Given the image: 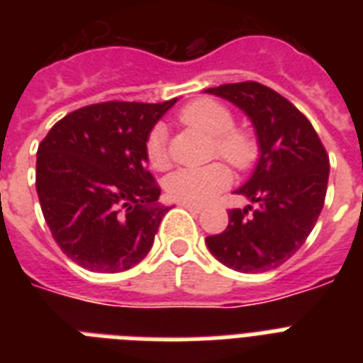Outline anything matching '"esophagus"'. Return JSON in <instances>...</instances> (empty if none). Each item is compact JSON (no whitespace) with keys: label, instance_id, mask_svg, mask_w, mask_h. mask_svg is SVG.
<instances>
[{"label":"esophagus","instance_id":"1","mask_svg":"<svg viewBox=\"0 0 363 363\" xmlns=\"http://www.w3.org/2000/svg\"><path fill=\"white\" fill-rule=\"evenodd\" d=\"M181 207H184V209H188V211H192V213H201V211H203V207H201V205H196V203H184V201H181Z\"/></svg>","mask_w":363,"mask_h":363}]
</instances>
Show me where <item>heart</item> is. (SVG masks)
<instances>
[{"label":"heart","instance_id":"1","mask_svg":"<svg viewBox=\"0 0 363 363\" xmlns=\"http://www.w3.org/2000/svg\"><path fill=\"white\" fill-rule=\"evenodd\" d=\"M182 124L192 125L213 137V154H218L238 171L250 169L259 158V143L250 130L233 125V113L215 99H196L179 115ZM148 164L154 169H164L167 158L165 130L154 125L145 141ZM232 182V173L222 162L201 167H181L165 179V192L175 201L207 203Z\"/></svg>","mask_w":363,"mask_h":363}]
</instances>
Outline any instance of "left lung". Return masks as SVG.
I'll list each match as a JSON object with an SVG mask.
<instances>
[{
  "instance_id": "1",
  "label": "left lung",
  "mask_w": 363,
  "mask_h": 363,
  "mask_svg": "<svg viewBox=\"0 0 363 363\" xmlns=\"http://www.w3.org/2000/svg\"><path fill=\"white\" fill-rule=\"evenodd\" d=\"M205 92L247 113L262 152L252 177L235 190L252 205L228 211L226 230L205 242L230 269H275L298 252L320 216L330 175L326 148L307 116L273 88L245 81Z\"/></svg>"
}]
</instances>
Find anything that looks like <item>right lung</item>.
<instances>
[{
  "label": "right lung",
  "instance_id": "add662e5",
  "mask_svg": "<svg viewBox=\"0 0 363 363\" xmlns=\"http://www.w3.org/2000/svg\"><path fill=\"white\" fill-rule=\"evenodd\" d=\"M162 104L105 101L73 111L39 143L35 188L54 241L75 264L121 273L148 254L169 207L147 169L148 131Z\"/></svg>",
  "mask_w": 363,
  "mask_h": 363
}]
</instances>
